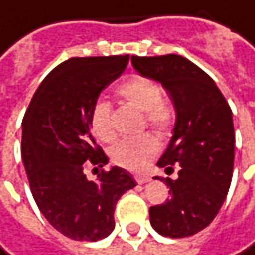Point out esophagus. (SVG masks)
<instances>
[{
    "label": "esophagus",
    "mask_w": 255,
    "mask_h": 255,
    "mask_svg": "<svg viewBox=\"0 0 255 255\" xmlns=\"http://www.w3.org/2000/svg\"><path fill=\"white\" fill-rule=\"evenodd\" d=\"M136 181H137V184H146V182L151 181V178L149 176H145V175H137L136 176Z\"/></svg>",
    "instance_id": "esophagus-1"
}]
</instances>
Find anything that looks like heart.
<instances>
[{"instance_id":"1","label":"heart","mask_w":255,"mask_h":255,"mask_svg":"<svg viewBox=\"0 0 255 255\" xmlns=\"http://www.w3.org/2000/svg\"><path fill=\"white\" fill-rule=\"evenodd\" d=\"M118 95L136 109L145 112L148 125L160 133H167L176 119L175 109L161 100V88L146 77H134L118 89ZM91 130L94 136L110 143L116 139V131L112 122V107L107 101L100 100L91 112ZM160 140L154 134H143L134 139L118 142L110 149L112 161L130 172H142L160 152Z\"/></svg>"}]
</instances>
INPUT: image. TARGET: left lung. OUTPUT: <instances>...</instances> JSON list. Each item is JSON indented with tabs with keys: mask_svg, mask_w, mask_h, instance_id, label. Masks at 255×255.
I'll return each instance as SVG.
<instances>
[{
	"mask_svg": "<svg viewBox=\"0 0 255 255\" xmlns=\"http://www.w3.org/2000/svg\"><path fill=\"white\" fill-rule=\"evenodd\" d=\"M136 71L169 92L176 122L157 166H181L178 179L155 178L170 199L149 208L151 226L163 236L187 238L208 227L221 209L233 175L235 128L232 109L215 82L181 55L131 56Z\"/></svg>",
	"mask_w": 255,
	"mask_h": 255,
	"instance_id": "8db88e82",
	"label": "left lung"
}]
</instances>
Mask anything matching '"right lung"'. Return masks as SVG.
<instances>
[{"instance_id": "obj_1", "label": "right lung", "mask_w": 255, "mask_h": 255, "mask_svg": "<svg viewBox=\"0 0 255 255\" xmlns=\"http://www.w3.org/2000/svg\"><path fill=\"white\" fill-rule=\"evenodd\" d=\"M128 55L70 58L55 67L35 91L22 121V160L34 200L64 236L74 241H100L115 229L119 197L136 187L121 169L94 170L109 163L91 134V112L100 92L118 79Z\"/></svg>"}]
</instances>
